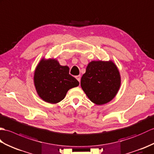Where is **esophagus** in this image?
<instances>
[{"mask_svg": "<svg viewBox=\"0 0 154 154\" xmlns=\"http://www.w3.org/2000/svg\"><path fill=\"white\" fill-rule=\"evenodd\" d=\"M76 78L78 80V81L79 82H80V78H81V76H80V75H78V76H76Z\"/></svg>", "mask_w": 154, "mask_h": 154, "instance_id": "obj_1", "label": "esophagus"}]
</instances>
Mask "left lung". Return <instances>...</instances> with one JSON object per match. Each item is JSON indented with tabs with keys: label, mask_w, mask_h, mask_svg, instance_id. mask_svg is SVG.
<instances>
[{
	"label": "left lung",
	"mask_w": 154,
	"mask_h": 154,
	"mask_svg": "<svg viewBox=\"0 0 154 154\" xmlns=\"http://www.w3.org/2000/svg\"><path fill=\"white\" fill-rule=\"evenodd\" d=\"M121 76L111 60L91 61L81 78V87L90 101L103 105L113 99L121 86Z\"/></svg>",
	"instance_id": "1"
}]
</instances>
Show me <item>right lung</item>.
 <instances>
[{"mask_svg":"<svg viewBox=\"0 0 154 154\" xmlns=\"http://www.w3.org/2000/svg\"><path fill=\"white\" fill-rule=\"evenodd\" d=\"M34 85L37 93L43 101L57 103L65 97L70 89L79 85L69 74V68L61 66L56 59H42L34 72Z\"/></svg>","mask_w":154,"mask_h":154,"instance_id":"obj_1","label":"right lung"}]
</instances>
